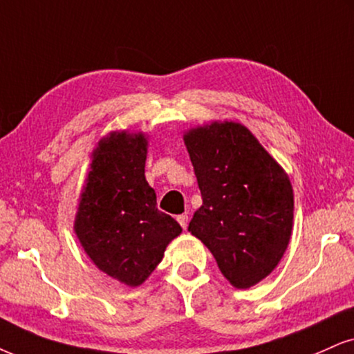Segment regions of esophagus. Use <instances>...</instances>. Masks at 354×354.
Instances as JSON below:
<instances>
[{
	"label": "esophagus",
	"instance_id": "1",
	"mask_svg": "<svg viewBox=\"0 0 354 354\" xmlns=\"http://www.w3.org/2000/svg\"><path fill=\"white\" fill-rule=\"evenodd\" d=\"M177 221L178 223H180V226L182 228H187V225H189V215H187V213H184V215H178L177 216Z\"/></svg>",
	"mask_w": 354,
	"mask_h": 354
}]
</instances>
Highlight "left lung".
<instances>
[{
	"instance_id": "left-lung-1",
	"label": "left lung",
	"mask_w": 354,
	"mask_h": 354,
	"mask_svg": "<svg viewBox=\"0 0 354 354\" xmlns=\"http://www.w3.org/2000/svg\"><path fill=\"white\" fill-rule=\"evenodd\" d=\"M202 192L189 231L236 289L268 277L289 246L294 192L287 174L246 126L223 121L184 134Z\"/></svg>"
}]
</instances>
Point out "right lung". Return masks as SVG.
Masks as SVG:
<instances>
[{
    "mask_svg": "<svg viewBox=\"0 0 354 354\" xmlns=\"http://www.w3.org/2000/svg\"><path fill=\"white\" fill-rule=\"evenodd\" d=\"M147 138L113 131L91 154L90 172L75 216V234L104 274L138 287L162 261L167 244L182 233L157 210L156 192L144 176Z\"/></svg>",
    "mask_w": 354,
    "mask_h": 354,
    "instance_id": "obj_1",
    "label": "right lung"
}]
</instances>
